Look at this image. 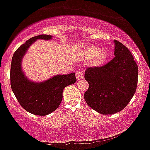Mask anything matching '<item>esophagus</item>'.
<instances>
[{
    "label": "esophagus",
    "mask_w": 150,
    "mask_h": 150,
    "mask_svg": "<svg viewBox=\"0 0 150 150\" xmlns=\"http://www.w3.org/2000/svg\"><path fill=\"white\" fill-rule=\"evenodd\" d=\"M75 74H76V78L78 80H81V79L83 78V72H82L81 70H77V71L75 72Z\"/></svg>",
    "instance_id": "esophagus-1"
}]
</instances>
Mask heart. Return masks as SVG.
<instances>
[{
  "instance_id": "heart-1",
  "label": "heart",
  "mask_w": 150,
  "mask_h": 150,
  "mask_svg": "<svg viewBox=\"0 0 150 150\" xmlns=\"http://www.w3.org/2000/svg\"><path fill=\"white\" fill-rule=\"evenodd\" d=\"M81 57L85 60H90V65L93 67L103 65L108 60L109 53L105 49H100L95 45H88L80 52Z\"/></svg>"
}]
</instances>
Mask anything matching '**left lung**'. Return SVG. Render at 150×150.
<instances>
[{"mask_svg": "<svg viewBox=\"0 0 150 150\" xmlns=\"http://www.w3.org/2000/svg\"><path fill=\"white\" fill-rule=\"evenodd\" d=\"M115 57L102 67H88L85 78L89 83L85 100L89 107L103 115L124 109L137 88L138 66L130 51L114 40Z\"/></svg>", "mask_w": 150, "mask_h": 150, "instance_id": "left-lung-1", "label": "left lung"}]
</instances>
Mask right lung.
<instances>
[{"instance_id":"1","label":"right lung","mask_w":150,"mask_h":150,"mask_svg":"<svg viewBox=\"0 0 150 150\" xmlns=\"http://www.w3.org/2000/svg\"><path fill=\"white\" fill-rule=\"evenodd\" d=\"M49 40L52 35L35 36L20 46L15 52L11 67V85L20 105L28 112L47 115L55 111L62 99V92L67 85L77 81L75 73L56 75L42 82H33L26 77L22 60L30 46L37 40Z\"/></svg>"}]
</instances>
